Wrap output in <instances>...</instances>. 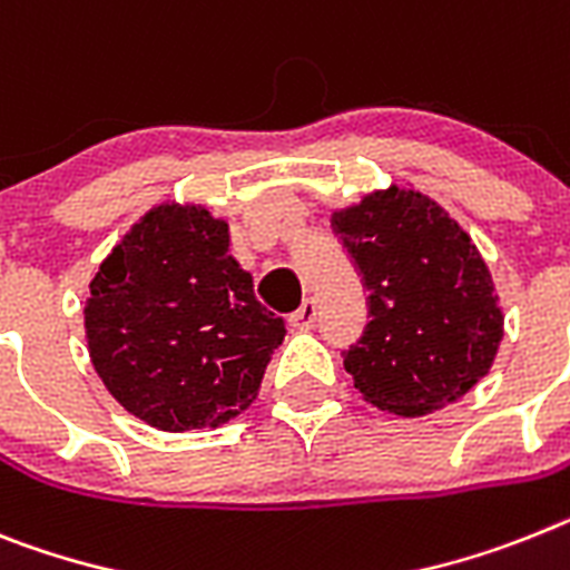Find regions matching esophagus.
Returning a JSON list of instances; mask_svg holds the SVG:
<instances>
[{
	"label": "esophagus",
	"instance_id": "34e87169",
	"mask_svg": "<svg viewBox=\"0 0 570 570\" xmlns=\"http://www.w3.org/2000/svg\"><path fill=\"white\" fill-rule=\"evenodd\" d=\"M288 323L294 325V328H314V323H317V303H314V299H305V303L291 314Z\"/></svg>",
	"mask_w": 570,
	"mask_h": 570
}]
</instances>
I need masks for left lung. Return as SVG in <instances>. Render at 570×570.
Here are the masks:
<instances>
[{"label":"left lung","mask_w":570,"mask_h":570,"mask_svg":"<svg viewBox=\"0 0 570 570\" xmlns=\"http://www.w3.org/2000/svg\"><path fill=\"white\" fill-rule=\"evenodd\" d=\"M332 227L368 291L345 372L377 410L430 415L490 372L504 334L490 271L455 218L412 187L377 189Z\"/></svg>","instance_id":"left-lung-1"}]
</instances>
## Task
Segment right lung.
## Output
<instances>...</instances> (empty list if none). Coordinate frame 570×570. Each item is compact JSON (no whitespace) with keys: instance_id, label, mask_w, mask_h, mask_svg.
<instances>
[{"instance_id":"right-lung-1","label":"right lung","mask_w":570,"mask_h":570,"mask_svg":"<svg viewBox=\"0 0 570 570\" xmlns=\"http://www.w3.org/2000/svg\"><path fill=\"white\" fill-rule=\"evenodd\" d=\"M86 340L111 397L155 430H207L259 395L285 337L230 256L225 218L202 204H158L100 262Z\"/></svg>"}]
</instances>
